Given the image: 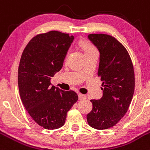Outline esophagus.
I'll return each mask as SVG.
<instances>
[{"label":"esophagus","instance_id":"obj_1","mask_svg":"<svg viewBox=\"0 0 150 150\" xmlns=\"http://www.w3.org/2000/svg\"><path fill=\"white\" fill-rule=\"evenodd\" d=\"M78 98H79V100H85V99H86V96L83 95V94L79 93L78 94Z\"/></svg>","mask_w":150,"mask_h":150}]
</instances>
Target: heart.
Wrapping results in <instances>:
<instances>
[{
    "mask_svg": "<svg viewBox=\"0 0 150 150\" xmlns=\"http://www.w3.org/2000/svg\"><path fill=\"white\" fill-rule=\"evenodd\" d=\"M83 48L84 50L85 53L88 52L93 51V50H96V49L94 48V47L92 45H91L88 42H83Z\"/></svg>",
    "mask_w": 150,
    "mask_h": 150,
    "instance_id": "heart-1",
    "label": "heart"
}]
</instances>
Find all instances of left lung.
Masks as SVG:
<instances>
[{
  "instance_id": "1",
  "label": "left lung",
  "mask_w": 150,
  "mask_h": 150,
  "mask_svg": "<svg viewBox=\"0 0 150 150\" xmlns=\"http://www.w3.org/2000/svg\"><path fill=\"white\" fill-rule=\"evenodd\" d=\"M88 39L100 53L98 75L103 81V96L91 100L93 109L88 124L102 130L116 125L128 111L134 92V72L128 52L114 37L91 34Z\"/></svg>"
}]
</instances>
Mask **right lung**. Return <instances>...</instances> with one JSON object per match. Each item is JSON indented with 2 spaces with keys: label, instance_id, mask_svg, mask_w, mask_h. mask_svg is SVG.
<instances>
[{
  "label": "right lung",
  "instance_id": "add662e5",
  "mask_svg": "<svg viewBox=\"0 0 150 150\" xmlns=\"http://www.w3.org/2000/svg\"><path fill=\"white\" fill-rule=\"evenodd\" d=\"M74 36L51 31L34 37L22 53L18 72L20 97L33 120L47 129L60 128L67 113L78 100L72 91L51 84L62 69Z\"/></svg>",
  "mask_w": 150,
  "mask_h": 150
}]
</instances>
